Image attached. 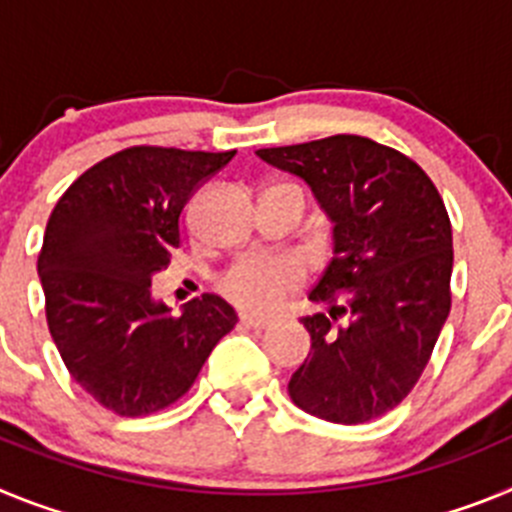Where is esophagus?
Listing matches in <instances>:
<instances>
[{
    "label": "esophagus",
    "instance_id": "34e87169",
    "mask_svg": "<svg viewBox=\"0 0 512 512\" xmlns=\"http://www.w3.org/2000/svg\"><path fill=\"white\" fill-rule=\"evenodd\" d=\"M241 323L246 325V328L264 330V328H269L271 320H269V318H259V315H248V312H243V315H241Z\"/></svg>",
    "mask_w": 512,
    "mask_h": 512
}]
</instances>
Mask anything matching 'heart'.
<instances>
[{
  "label": "heart",
  "mask_w": 512,
  "mask_h": 512,
  "mask_svg": "<svg viewBox=\"0 0 512 512\" xmlns=\"http://www.w3.org/2000/svg\"><path fill=\"white\" fill-rule=\"evenodd\" d=\"M305 264L289 253H243L220 274L217 287L233 305L251 312L277 310L305 284Z\"/></svg>",
  "instance_id": "1"
}]
</instances>
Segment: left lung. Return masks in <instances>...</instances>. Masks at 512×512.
Segmentation results:
<instances>
[{
    "instance_id": "obj_1",
    "label": "left lung",
    "mask_w": 512,
    "mask_h": 512,
    "mask_svg": "<svg viewBox=\"0 0 512 512\" xmlns=\"http://www.w3.org/2000/svg\"><path fill=\"white\" fill-rule=\"evenodd\" d=\"M310 184L336 223L333 259L302 318L310 354L287 390L305 413L356 425L410 395L451 310V220L413 158L361 135L261 148Z\"/></svg>"
}]
</instances>
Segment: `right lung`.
I'll return each instance as SVG.
<instances>
[{"instance_id":"1","label":"right lung","mask_w":512,"mask_h":512,"mask_svg":"<svg viewBox=\"0 0 512 512\" xmlns=\"http://www.w3.org/2000/svg\"><path fill=\"white\" fill-rule=\"evenodd\" d=\"M233 156L125 148L84 171L48 217L38 256L48 330L74 382L120 418L182 400L238 323L217 295L182 315L151 300V277L182 243L189 194Z\"/></svg>"}]
</instances>
